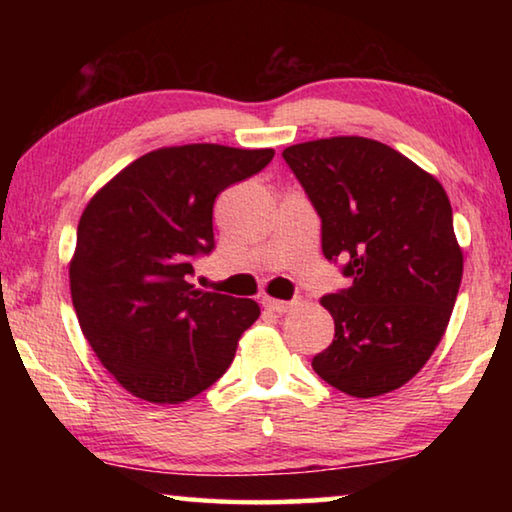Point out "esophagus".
I'll return each mask as SVG.
<instances>
[{
	"label": "esophagus",
	"mask_w": 512,
	"mask_h": 512,
	"mask_svg": "<svg viewBox=\"0 0 512 512\" xmlns=\"http://www.w3.org/2000/svg\"><path fill=\"white\" fill-rule=\"evenodd\" d=\"M262 305H264L268 311H273V314H287V311L291 309V302H287V300H275V298H264Z\"/></svg>",
	"instance_id": "obj_1"
}]
</instances>
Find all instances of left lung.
Segmentation results:
<instances>
[{"label": "left lung", "mask_w": 512, "mask_h": 512, "mask_svg": "<svg viewBox=\"0 0 512 512\" xmlns=\"http://www.w3.org/2000/svg\"><path fill=\"white\" fill-rule=\"evenodd\" d=\"M320 216L323 255L352 284L320 298L334 341L311 359L329 386L377 397L404 386L443 339L463 277L443 185L400 151L368 137L284 149Z\"/></svg>", "instance_id": "obj_1"}]
</instances>
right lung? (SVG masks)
Returning <instances> with one entry per match:
<instances>
[{
    "label": "right lung",
    "mask_w": 512,
    "mask_h": 512,
    "mask_svg": "<svg viewBox=\"0 0 512 512\" xmlns=\"http://www.w3.org/2000/svg\"><path fill=\"white\" fill-rule=\"evenodd\" d=\"M273 149L169 146L142 155L83 210L69 289L83 336L128 393L180 404L230 368L255 300L198 291L187 277L214 248L212 207Z\"/></svg>",
    "instance_id": "obj_1"
}]
</instances>
